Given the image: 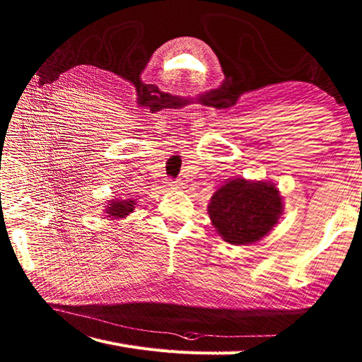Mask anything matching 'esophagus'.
<instances>
[{
  "label": "esophagus",
  "mask_w": 362,
  "mask_h": 362,
  "mask_svg": "<svg viewBox=\"0 0 362 362\" xmlns=\"http://www.w3.org/2000/svg\"><path fill=\"white\" fill-rule=\"evenodd\" d=\"M169 187H171L173 189H180L183 187V183L180 180H171L169 182Z\"/></svg>",
  "instance_id": "esophagus-1"
}]
</instances>
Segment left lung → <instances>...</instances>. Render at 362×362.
<instances>
[{
    "mask_svg": "<svg viewBox=\"0 0 362 362\" xmlns=\"http://www.w3.org/2000/svg\"><path fill=\"white\" fill-rule=\"evenodd\" d=\"M283 213V197L271 182L233 179L213 194L209 214L222 240L247 245L264 238Z\"/></svg>",
    "mask_w": 362,
    "mask_h": 362,
    "instance_id": "obj_1",
    "label": "left lung"
}]
</instances>
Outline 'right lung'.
I'll use <instances>...</instances> for the list:
<instances>
[{
    "label": "right lung",
    "mask_w": 362,
    "mask_h": 362,
    "mask_svg": "<svg viewBox=\"0 0 362 362\" xmlns=\"http://www.w3.org/2000/svg\"><path fill=\"white\" fill-rule=\"evenodd\" d=\"M135 209V202L132 199H127V201H118V199H112L110 204L107 205V216L118 219V218H126L129 213H132Z\"/></svg>",
    "instance_id": "obj_1"
}]
</instances>
